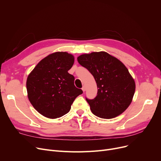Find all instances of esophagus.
Here are the masks:
<instances>
[{"mask_svg":"<svg viewBox=\"0 0 161 161\" xmlns=\"http://www.w3.org/2000/svg\"><path fill=\"white\" fill-rule=\"evenodd\" d=\"M81 89H82V91H83V92H85L86 90V87L85 86H83V87L81 88Z\"/></svg>","mask_w":161,"mask_h":161,"instance_id":"1","label":"esophagus"}]
</instances>
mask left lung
Segmentation results:
<instances>
[{"label": "left lung", "mask_w": 161, "mask_h": 161, "mask_svg": "<svg viewBox=\"0 0 161 161\" xmlns=\"http://www.w3.org/2000/svg\"><path fill=\"white\" fill-rule=\"evenodd\" d=\"M78 61L91 73L97 83V97L86 98L92 113L103 119H112L124 112L130 104L136 89L125 64L105 52L81 55Z\"/></svg>", "instance_id": "obj_1"}]
</instances>
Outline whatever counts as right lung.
Segmentation results:
<instances>
[{"mask_svg":"<svg viewBox=\"0 0 161 161\" xmlns=\"http://www.w3.org/2000/svg\"><path fill=\"white\" fill-rule=\"evenodd\" d=\"M74 57L67 52H55L44 58L27 80L30 103L41 115L56 119L70 111L75 98L83 93L74 86V77L69 71Z\"/></svg>","mask_w":161,"mask_h":161,"instance_id":"add662e5","label":"right lung"}]
</instances>
